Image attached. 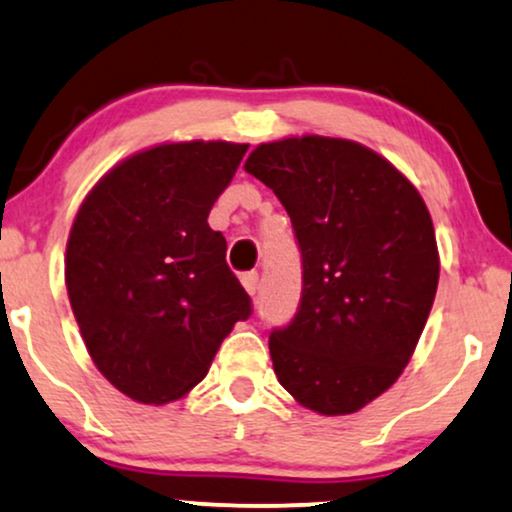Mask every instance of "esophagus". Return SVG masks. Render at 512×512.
Segmentation results:
<instances>
[{
    "label": "esophagus",
    "instance_id": "1",
    "mask_svg": "<svg viewBox=\"0 0 512 512\" xmlns=\"http://www.w3.org/2000/svg\"><path fill=\"white\" fill-rule=\"evenodd\" d=\"M242 285H244V290L251 294V297H254V294L258 292V273H254V270H251V273H244L242 275Z\"/></svg>",
    "mask_w": 512,
    "mask_h": 512
}]
</instances>
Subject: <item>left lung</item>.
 Segmentation results:
<instances>
[{"instance_id": "8db88e82", "label": "left lung", "mask_w": 512, "mask_h": 512, "mask_svg": "<svg viewBox=\"0 0 512 512\" xmlns=\"http://www.w3.org/2000/svg\"><path fill=\"white\" fill-rule=\"evenodd\" d=\"M244 170L280 198L302 249V304L268 342L275 376L306 410L359 412L398 381L434 306L429 208L393 162L350 138L261 143Z\"/></svg>"}]
</instances>
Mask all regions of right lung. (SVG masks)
<instances>
[{"label":"right lung","instance_id":"right-lung-1","mask_svg":"<svg viewBox=\"0 0 512 512\" xmlns=\"http://www.w3.org/2000/svg\"><path fill=\"white\" fill-rule=\"evenodd\" d=\"M246 143L167 141L138 150L88 191L64 282L86 350L126 398L167 405L203 381L251 299L208 213Z\"/></svg>","mask_w":512,"mask_h":512}]
</instances>
